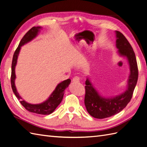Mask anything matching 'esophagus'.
Masks as SVG:
<instances>
[{"instance_id": "1", "label": "esophagus", "mask_w": 147, "mask_h": 147, "mask_svg": "<svg viewBox=\"0 0 147 147\" xmlns=\"http://www.w3.org/2000/svg\"><path fill=\"white\" fill-rule=\"evenodd\" d=\"M80 81V77L76 76L73 78L72 79V82H75V83H79Z\"/></svg>"}]
</instances>
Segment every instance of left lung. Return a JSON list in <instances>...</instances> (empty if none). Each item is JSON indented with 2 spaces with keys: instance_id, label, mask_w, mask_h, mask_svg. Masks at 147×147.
<instances>
[{
  "instance_id": "left-lung-1",
  "label": "left lung",
  "mask_w": 147,
  "mask_h": 147,
  "mask_svg": "<svg viewBox=\"0 0 147 147\" xmlns=\"http://www.w3.org/2000/svg\"><path fill=\"white\" fill-rule=\"evenodd\" d=\"M116 33V47L118 54L126 57L129 65L130 74L127 80L126 90L113 97L101 96L88 78L85 84L84 105L88 112L95 118L103 119L116 115L124 109L130 102L138 80V67L134 50L124 35L119 31Z\"/></svg>"
}]
</instances>
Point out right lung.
Segmentation results:
<instances>
[{
    "mask_svg": "<svg viewBox=\"0 0 147 147\" xmlns=\"http://www.w3.org/2000/svg\"><path fill=\"white\" fill-rule=\"evenodd\" d=\"M42 29L40 26L33 27L31 28L28 32L26 33L23 38L21 39L18 47L16 48L15 51L14 55L13 56L12 64H11V84L12 90L15 94L16 97L20 102L21 105L30 112L35 113L40 115H50L54 112L56 107L58 106L63 99L64 93L65 89L68 87L70 83V79L65 80L57 84L50 96L45 102L38 104H31L26 102L21 98V97L18 92L15 84V80L16 78L15 75V66L17 63V59L21 47L24 45V44L28 43L32 40L38 35L40 29Z\"/></svg>",
    "mask_w": 147,
    "mask_h": 147,
    "instance_id": "right-lung-1",
    "label": "right lung"
}]
</instances>
